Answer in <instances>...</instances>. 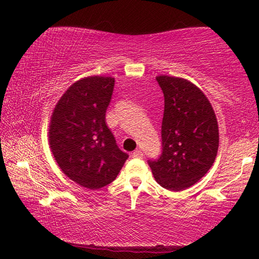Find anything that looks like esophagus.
I'll return each mask as SVG.
<instances>
[{"label":"esophagus","instance_id":"1","mask_svg":"<svg viewBox=\"0 0 259 259\" xmlns=\"http://www.w3.org/2000/svg\"><path fill=\"white\" fill-rule=\"evenodd\" d=\"M132 157L133 158H143L144 157V153L140 150H136L132 153Z\"/></svg>","mask_w":259,"mask_h":259}]
</instances>
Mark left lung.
Segmentation results:
<instances>
[{
	"label": "left lung",
	"instance_id": "8db88e82",
	"mask_svg": "<svg viewBox=\"0 0 259 259\" xmlns=\"http://www.w3.org/2000/svg\"><path fill=\"white\" fill-rule=\"evenodd\" d=\"M157 81L165 99L162 153L148 165L159 185L183 191L213 165L219 146L217 118L206 95L189 80L159 75Z\"/></svg>",
	"mask_w": 259,
	"mask_h": 259
}]
</instances>
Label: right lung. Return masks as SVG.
Wrapping results in <instances>:
<instances>
[{
	"instance_id": "1",
	"label": "right lung",
	"mask_w": 259,
	"mask_h": 259,
	"mask_svg": "<svg viewBox=\"0 0 259 259\" xmlns=\"http://www.w3.org/2000/svg\"><path fill=\"white\" fill-rule=\"evenodd\" d=\"M113 88L112 76L76 81L60 98L49 123V146L61 171L90 190L111 184L128 158L106 125Z\"/></svg>"
}]
</instances>
